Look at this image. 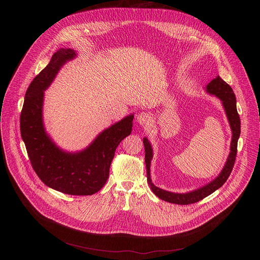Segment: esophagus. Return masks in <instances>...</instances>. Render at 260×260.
<instances>
[{"instance_id":"esophagus-1","label":"esophagus","mask_w":260,"mask_h":260,"mask_svg":"<svg viewBox=\"0 0 260 260\" xmlns=\"http://www.w3.org/2000/svg\"><path fill=\"white\" fill-rule=\"evenodd\" d=\"M137 120L138 122L141 124V125H148L150 122H151V116L150 114H148L147 112H142L138 115L137 117Z\"/></svg>"}]
</instances>
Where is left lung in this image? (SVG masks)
Listing matches in <instances>:
<instances>
[{"label":"left lung","mask_w":260,"mask_h":260,"mask_svg":"<svg viewBox=\"0 0 260 260\" xmlns=\"http://www.w3.org/2000/svg\"><path fill=\"white\" fill-rule=\"evenodd\" d=\"M206 91L210 94H213L219 98V100H221L222 105H223V108L225 110V113H226V116L232 128V133H233L230 155L220 174L213 181L205 185V186L186 193L170 192L156 187L151 181L150 164L153 156V152H152L151 144L149 143L147 138H144L143 143L145 147V164H146V171H147V182L150 185L153 193L162 201H166L172 204H177V205H189V204L198 203L199 201L205 199L206 197L210 196L211 193L216 191L218 188H220L222 185L226 182V180L229 179L233 171L236 157H237L238 140L241 134V120L237 110L236 95L233 91V88L224 80H222L219 76L213 79L206 86Z\"/></svg>","instance_id":"left-lung-1"}]
</instances>
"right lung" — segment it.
Here are the masks:
<instances>
[{
  "label": "right lung",
  "mask_w": 260,
  "mask_h": 260,
  "mask_svg": "<svg viewBox=\"0 0 260 260\" xmlns=\"http://www.w3.org/2000/svg\"><path fill=\"white\" fill-rule=\"evenodd\" d=\"M76 56L60 48L30 82L20 114V134L36 174L48 187L71 196H91L109 178V170L119 143L132 133L134 115L103 131L86 149L66 152L53 143L43 124V100L59 69Z\"/></svg>",
  "instance_id": "right-lung-1"
}]
</instances>
